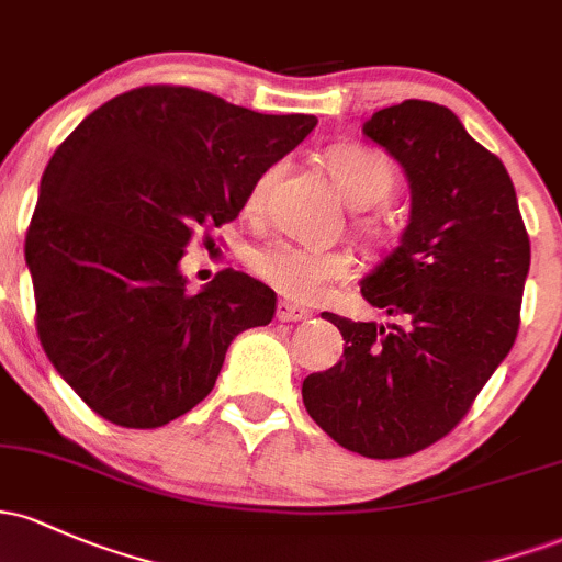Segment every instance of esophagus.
I'll return each instance as SVG.
<instances>
[{
  "mask_svg": "<svg viewBox=\"0 0 562 562\" xmlns=\"http://www.w3.org/2000/svg\"><path fill=\"white\" fill-rule=\"evenodd\" d=\"M306 317H310V310H304V306L291 304V301H280V304H277V319H280V323H299V319Z\"/></svg>",
  "mask_w": 562,
  "mask_h": 562,
  "instance_id": "34e87169",
  "label": "esophagus"
}]
</instances>
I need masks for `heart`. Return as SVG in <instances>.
Returning a JSON list of instances; mask_svg holds the SVG:
<instances>
[{"instance_id":"1","label":"heart","mask_w":562,"mask_h":562,"mask_svg":"<svg viewBox=\"0 0 562 562\" xmlns=\"http://www.w3.org/2000/svg\"><path fill=\"white\" fill-rule=\"evenodd\" d=\"M328 170L338 191L351 207H368L390 194L394 187V165L386 154L371 146H341L328 154ZM277 168H269L252 183L248 194L250 211H261ZM250 269L267 285L295 301H314L328 291L330 282L344 280L351 271V258L341 250L310 248L299 243H271L250 256Z\"/></svg>"}]
</instances>
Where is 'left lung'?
<instances>
[{
    "mask_svg": "<svg viewBox=\"0 0 562 562\" xmlns=\"http://www.w3.org/2000/svg\"><path fill=\"white\" fill-rule=\"evenodd\" d=\"M362 135L403 165L408 226L360 291L392 323H351L344 360L304 379L310 416L338 446L400 459L446 437L502 366L520 325L531 243L502 159L451 109L403 101Z\"/></svg>",
    "mask_w": 562,
    "mask_h": 562,
    "instance_id": "obj_1",
    "label": "left lung"
}]
</instances>
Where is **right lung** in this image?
Returning a JSON list of instances; mask_svg holds the SVG:
<instances>
[{
	"mask_svg": "<svg viewBox=\"0 0 562 562\" xmlns=\"http://www.w3.org/2000/svg\"><path fill=\"white\" fill-rule=\"evenodd\" d=\"M317 125L191 88L111 98L47 162L26 234L36 330L98 416L154 429L215 386L234 336L269 325L277 295L224 269L187 291L196 226L234 221L252 183Z\"/></svg>",
	"mask_w": 562,
	"mask_h": 562,
	"instance_id": "obj_1",
	"label": "right lung"
}]
</instances>
